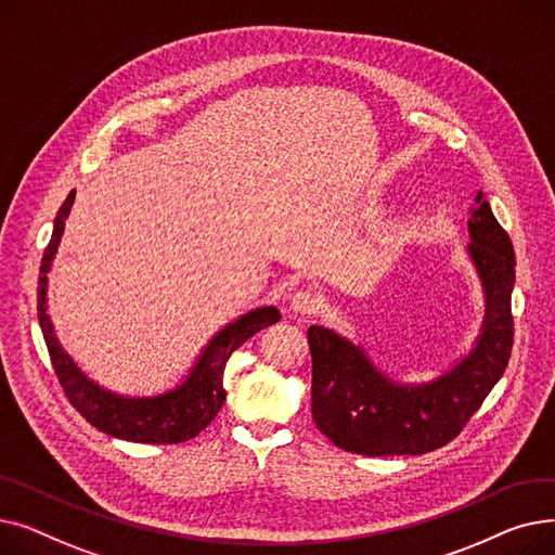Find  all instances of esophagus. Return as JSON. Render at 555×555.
I'll return each instance as SVG.
<instances>
[{"label": "esophagus", "mask_w": 555, "mask_h": 555, "mask_svg": "<svg viewBox=\"0 0 555 555\" xmlns=\"http://www.w3.org/2000/svg\"><path fill=\"white\" fill-rule=\"evenodd\" d=\"M289 306H293V310L297 314H317L319 310L324 308V299H322V295L310 293V289H299Z\"/></svg>", "instance_id": "34e87169"}]
</instances>
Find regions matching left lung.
<instances>
[{
  "mask_svg": "<svg viewBox=\"0 0 555 555\" xmlns=\"http://www.w3.org/2000/svg\"><path fill=\"white\" fill-rule=\"evenodd\" d=\"M468 222V251L486 287V322L475 351L423 387L389 383L328 328L310 326L312 421L337 448L366 456L425 454L461 434L504 375L513 351L515 251L483 193Z\"/></svg>",
  "mask_w": 555,
  "mask_h": 555,
  "instance_id": "left-lung-1",
  "label": "left lung"
}]
</instances>
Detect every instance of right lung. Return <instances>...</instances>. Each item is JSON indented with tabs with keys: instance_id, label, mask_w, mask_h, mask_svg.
Returning <instances> with one entry per match:
<instances>
[{
	"instance_id": "add662e5",
	"label": "right lung",
	"mask_w": 555,
	"mask_h": 555,
	"mask_svg": "<svg viewBox=\"0 0 555 555\" xmlns=\"http://www.w3.org/2000/svg\"><path fill=\"white\" fill-rule=\"evenodd\" d=\"M74 195L76 193L72 191L55 216L53 233L44 249L38 276V319L57 383H61L74 410L87 423L109 436H116V439L157 446L184 443L218 416L227 396L222 387V375L231 353L258 331L276 324L281 312L274 306L256 308L243 314L238 322L229 324L204 348L189 380L170 393L157 398H124L103 391L101 387L87 380L78 366L67 358L61 344L55 341L51 322L47 317V272L51 268V258L57 249V243H61Z\"/></svg>"
}]
</instances>
